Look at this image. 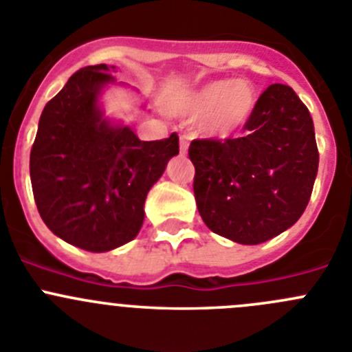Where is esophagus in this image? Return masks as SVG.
Instances as JSON below:
<instances>
[{
    "label": "esophagus",
    "instance_id": "34e87169",
    "mask_svg": "<svg viewBox=\"0 0 352 352\" xmlns=\"http://www.w3.org/2000/svg\"><path fill=\"white\" fill-rule=\"evenodd\" d=\"M187 144H189V139L186 135L180 137L179 140V146H180V154H186L187 153Z\"/></svg>",
    "mask_w": 352,
    "mask_h": 352
}]
</instances>
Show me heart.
Listing matches in <instances>:
<instances>
[{"mask_svg":"<svg viewBox=\"0 0 352 352\" xmlns=\"http://www.w3.org/2000/svg\"><path fill=\"white\" fill-rule=\"evenodd\" d=\"M257 107V91L246 80H213L192 90L180 104V113L201 118L203 135L229 139L250 120Z\"/></svg>","mask_w":352,"mask_h":352,"instance_id":"b5f03b06","label":"heart"}]
</instances>
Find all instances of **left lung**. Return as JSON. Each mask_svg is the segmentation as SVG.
I'll return each mask as SVG.
<instances>
[{"mask_svg": "<svg viewBox=\"0 0 352 352\" xmlns=\"http://www.w3.org/2000/svg\"><path fill=\"white\" fill-rule=\"evenodd\" d=\"M239 139L192 140L195 198L210 231L241 245L281 234L304 213L320 154L307 107L287 85L258 97Z\"/></svg>", "mask_w": 352, "mask_h": 352, "instance_id": "1", "label": "left lung"}]
</instances>
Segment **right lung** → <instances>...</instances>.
<instances>
[{"instance_id":"1","label":"right lung","mask_w":352,"mask_h":352,"mask_svg":"<svg viewBox=\"0 0 352 352\" xmlns=\"http://www.w3.org/2000/svg\"><path fill=\"white\" fill-rule=\"evenodd\" d=\"M114 65L74 72L39 118L29 172L47 228L83 250L109 252L144 222L151 187L179 154V137L144 142L104 114L100 97L116 83Z\"/></svg>"}]
</instances>
